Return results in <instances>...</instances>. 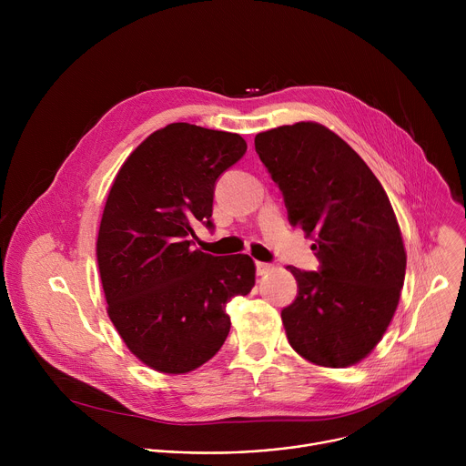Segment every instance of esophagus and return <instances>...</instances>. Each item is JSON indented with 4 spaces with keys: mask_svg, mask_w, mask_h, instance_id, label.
<instances>
[{
    "mask_svg": "<svg viewBox=\"0 0 466 466\" xmlns=\"http://www.w3.org/2000/svg\"><path fill=\"white\" fill-rule=\"evenodd\" d=\"M256 271H258L259 277H263V275H268V273L273 271V265L271 263H263V261H256Z\"/></svg>",
    "mask_w": 466,
    "mask_h": 466,
    "instance_id": "34e87169",
    "label": "esophagus"
}]
</instances>
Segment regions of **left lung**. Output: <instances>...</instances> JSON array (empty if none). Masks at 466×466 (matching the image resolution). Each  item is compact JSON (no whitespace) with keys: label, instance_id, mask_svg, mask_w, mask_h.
Returning a JSON list of instances; mask_svg holds the SVG:
<instances>
[{"label":"left lung","instance_id":"left-lung-1","mask_svg":"<svg viewBox=\"0 0 466 466\" xmlns=\"http://www.w3.org/2000/svg\"><path fill=\"white\" fill-rule=\"evenodd\" d=\"M259 160L279 184L288 218L315 243L320 269H288L299 284L282 309L291 349L319 367L365 360L392 320L406 277V248L389 197L336 132L315 121L265 130Z\"/></svg>","mask_w":466,"mask_h":466}]
</instances>
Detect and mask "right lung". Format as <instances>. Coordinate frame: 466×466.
Returning <instances> with one entry per match:
<instances>
[{"label": "right lung", "instance_id": "add662e5", "mask_svg": "<svg viewBox=\"0 0 466 466\" xmlns=\"http://www.w3.org/2000/svg\"><path fill=\"white\" fill-rule=\"evenodd\" d=\"M247 151L234 132L189 123L155 130L119 167L96 254L106 313L127 349L164 374H186L223 347L227 302L248 295V254L193 250V225L212 228L218 177Z\"/></svg>", "mask_w": 466, "mask_h": 466}]
</instances>
